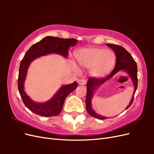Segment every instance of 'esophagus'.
Listing matches in <instances>:
<instances>
[{"instance_id": "obj_1", "label": "esophagus", "mask_w": 154, "mask_h": 154, "mask_svg": "<svg viewBox=\"0 0 154 154\" xmlns=\"http://www.w3.org/2000/svg\"><path fill=\"white\" fill-rule=\"evenodd\" d=\"M78 84H79V85H85V84H86L87 81H86L85 80H84V79H81V80H78Z\"/></svg>"}]
</instances>
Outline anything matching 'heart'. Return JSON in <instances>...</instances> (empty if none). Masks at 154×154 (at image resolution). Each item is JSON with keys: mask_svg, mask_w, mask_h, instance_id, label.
<instances>
[{"mask_svg": "<svg viewBox=\"0 0 154 154\" xmlns=\"http://www.w3.org/2000/svg\"><path fill=\"white\" fill-rule=\"evenodd\" d=\"M80 66L90 69L91 75L101 77L108 74L114 66L116 58L111 51L103 48H83L76 53Z\"/></svg>", "mask_w": 154, "mask_h": 154, "instance_id": "1", "label": "heart"}]
</instances>
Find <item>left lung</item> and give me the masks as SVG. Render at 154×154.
<instances>
[{
    "instance_id": "obj_1",
    "label": "left lung",
    "mask_w": 154,
    "mask_h": 154,
    "mask_svg": "<svg viewBox=\"0 0 154 154\" xmlns=\"http://www.w3.org/2000/svg\"><path fill=\"white\" fill-rule=\"evenodd\" d=\"M106 45L111 48L114 51V53L116 56V66L113 71H112L110 74L106 78H90L88 80V83L87 85V95H86V100H85V105L86 109L89 114L90 116H92L95 118L99 119H105L106 118L104 116H101L95 113V112L92 109L91 107V98L94 93V91L96 89L97 87L101 85L105 82L107 81L110 78L112 77L114 74L118 72L120 70H124L125 71L127 72L129 76L131 78L132 82L134 85V92L132 99L130 101L129 105L127 107L128 108L131 106L133 103L134 97L135 93H136L137 87V67L136 62L132 58L128 51L126 50L122 46L112 44H106Z\"/></svg>"
}]
</instances>
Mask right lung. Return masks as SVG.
Returning a JSON list of instances; mask_svg holds the SVG:
<instances>
[{"mask_svg": "<svg viewBox=\"0 0 154 154\" xmlns=\"http://www.w3.org/2000/svg\"><path fill=\"white\" fill-rule=\"evenodd\" d=\"M77 42L78 40L74 38L47 36L32 45L25 54L20 64L18 88L23 103L33 113L44 117H51L58 115L63 109L65 100L70 93L76 89L78 84L77 82H74L72 84L63 86L53 98L46 103H35L29 98L24 91V83L30 63L36 58L53 53L67 57L69 48L76 45Z\"/></svg>", "mask_w": 154, "mask_h": 154, "instance_id": "right-lung-1", "label": "right lung"}]
</instances>
